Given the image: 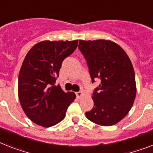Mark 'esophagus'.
Instances as JSON below:
<instances>
[{
    "label": "esophagus",
    "instance_id": "34e87169",
    "mask_svg": "<svg viewBox=\"0 0 153 153\" xmlns=\"http://www.w3.org/2000/svg\"><path fill=\"white\" fill-rule=\"evenodd\" d=\"M76 97H77L78 98H80L82 96H84V92L83 91L76 92Z\"/></svg>",
    "mask_w": 153,
    "mask_h": 153
}]
</instances>
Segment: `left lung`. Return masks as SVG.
I'll list each match as a JSON object with an SVG mask.
<instances>
[{
	"mask_svg": "<svg viewBox=\"0 0 153 153\" xmlns=\"http://www.w3.org/2000/svg\"><path fill=\"white\" fill-rule=\"evenodd\" d=\"M92 83H101L93 92L94 107L85 113L89 120L101 126H113L131 110L136 96L135 76L127 53L109 40H79Z\"/></svg>",
	"mask_w": 153,
	"mask_h": 153,
	"instance_id": "left-lung-1",
	"label": "left lung"
}]
</instances>
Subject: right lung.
<instances>
[{
  "label": "right lung",
  "instance_id": "right-lung-1",
  "mask_svg": "<svg viewBox=\"0 0 153 153\" xmlns=\"http://www.w3.org/2000/svg\"><path fill=\"white\" fill-rule=\"evenodd\" d=\"M78 40H44L30 49L23 60L18 94L24 113L33 123L49 127L61 122L75 100L74 92L55 85L62 62L76 48Z\"/></svg>",
  "mask_w": 153,
  "mask_h": 153
}]
</instances>
